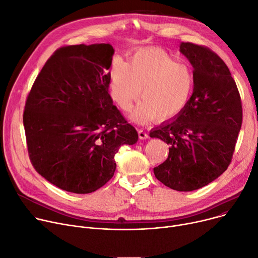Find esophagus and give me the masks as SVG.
<instances>
[{
    "label": "esophagus",
    "mask_w": 258,
    "mask_h": 258,
    "mask_svg": "<svg viewBox=\"0 0 258 258\" xmlns=\"http://www.w3.org/2000/svg\"><path fill=\"white\" fill-rule=\"evenodd\" d=\"M139 138L141 140H147V139H149V135H148V133L146 131L139 130Z\"/></svg>",
    "instance_id": "obj_1"
}]
</instances>
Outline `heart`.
<instances>
[{
	"label": "heart",
	"instance_id": "obj_1",
	"mask_svg": "<svg viewBox=\"0 0 258 258\" xmlns=\"http://www.w3.org/2000/svg\"><path fill=\"white\" fill-rule=\"evenodd\" d=\"M194 84L191 69L156 47L139 49L127 63L116 60L110 71L111 97L120 109H128L139 97L142 100L129 112L130 119L140 124L177 115L188 103Z\"/></svg>",
	"mask_w": 258,
	"mask_h": 258
}]
</instances>
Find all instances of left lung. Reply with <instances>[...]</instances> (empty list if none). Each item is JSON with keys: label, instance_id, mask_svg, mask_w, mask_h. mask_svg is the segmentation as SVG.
Segmentation results:
<instances>
[{"label": "left lung", "instance_id": "obj_1", "mask_svg": "<svg viewBox=\"0 0 258 258\" xmlns=\"http://www.w3.org/2000/svg\"><path fill=\"white\" fill-rule=\"evenodd\" d=\"M190 62L192 95L173 118L150 131L170 145L168 159L153 169L172 189L191 191L213 182L228 168L243 120L238 89L223 60L211 50L181 42Z\"/></svg>", "mask_w": 258, "mask_h": 258}]
</instances>
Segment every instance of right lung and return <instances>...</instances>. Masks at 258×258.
Instances as JSON below:
<instances>
[{
    "mask_svg": "<svg viewBox=\"0 0 258 258\" xmlns=\"http://www.w3.org/2000/svg\"><path fill=\"white\" fill-rule=\"evenodd\" d=\"M113 53L109 43L58 49L27 98L23 122L30 159L63 190L102 187L114 174L119 147L139 140L109 95Z\"/></svg>",
    "mask_w": 258,
    "mask_h": 258,
    "instance_id": "obj_1",
    "label": "right lung"
}]
</instances>
